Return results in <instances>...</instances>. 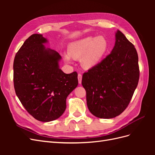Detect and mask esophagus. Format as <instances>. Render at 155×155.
Wrapping results in <instances>:
<instances>
[{"label": "esophagus", "mask_w": 155, "mask_h": 155, "mask_svg": "<svg viewBox=\"0 0 155 155\" xmlns=\"http://www.w3.org/2000/svg\"><path fill=\"white\" fill-rule=\"evenodd\" d=\"M78 82L79 84L81 83L82 81V75L81 74H79L78 76Z\"/></svg>", "instance_id": "obj_1"}]
</instances>
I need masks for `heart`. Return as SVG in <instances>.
Returning a JSON list of instances; mask_svg holds the SVG:
<instances>
[{"instance_id":"b5f03b06","label":"heart","mask_w":155,"mask_h":155,"mask_svg":"<svg viewBox=\"0 0 155 155\" xmlns=\"http://www.w3.org/2000/svg\"><path fill=\"white\" fill-rule=\"evenodd\" d=\"M108 49L109 44L104 36L88 37L70 43L68 47V52L70 57L75 59L82 58V67L88 70L95 67L100 62ZM69 56L64 55L65 60L69 61Z\"/></svg>"}]
</instances>
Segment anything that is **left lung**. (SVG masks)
<instances>
[{
  "label": "left lung",
  "instance_id": "8db88e82",
  "mask_svg": "<svg viewBox=\"0 0 155 155\" xmlns=\"http://www.w3.org/2000/svg\"><path fill=\"white\" fill-rule=\"evenodd\" d=\"M115 40L110 54L82 78L88 109L100 118H113L122 113L139 80L138 56L134 46L120 30L116 32Z\"/></svg>",
  "mask_w": 155,
  "mask_h": 155
}]
</instances>
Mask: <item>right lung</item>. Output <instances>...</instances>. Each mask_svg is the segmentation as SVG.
<instances>
[{
	"mask_svg": "<svg viewBox=\"0 0 155 155\" xmlns=\"http://www.w3.org/2000/svg\"><path fill=\"white\" fill-rule=\"evenodd\" d=\"M48 41L41 34L29 37L18 50L13 62L16 95L36 120L48 122L59 118L66 109L67 96L78 85V74L59 68L61 57L46 48Z\"/></svg>",
	"mask_w": 155,
	"mask_h": 155,
	"instance_id": "obj_1",
	"label": "right lung"
}]
</instances>
